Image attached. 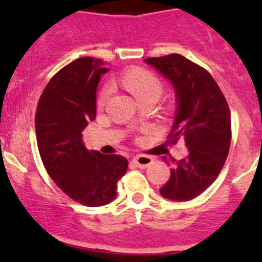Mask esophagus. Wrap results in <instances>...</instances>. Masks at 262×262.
<instances>
[{
	"label": "esophagus",
	"mask_w": 262,
	"mask_h": 262,
	"mask_svg": "<svg viewBox=\"0 0 262 262\" xmlns=\"http://www.w3.org/2000/svg\"><path fill=\"white\" fill-rule=\"evenodd\" d=\"M133 164L135 166H138V168H148V166L151 165L152 163H154V160H152V157L149 156H144V155H139V156H135L133 160Z\"/></svg>",
	"instance_id": "1"
}]
</instances>
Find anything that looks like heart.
<instances>
[{
  "instance_id": "b5f03b06",
  "label": "heart",
  "mask_w": 262,
  "mask_h": 262,
  "mask_svg": "<svg viewBox=\"0 0 262 262\" xmlns=\"http://www.w3.org/2000/svg\"><path fill=\"white\" fill-rule=\"evenodd\" d=\"M120 82L128 90L129 93L134 94L139 102L148 98H159L164 90L163 81L160 80L159 76L155 75L154 72L144 68H131L126 71L120 76ZM110 84H103L97 93V107H103L107 102L108 97L111 94Z\"/></svg>"
}]
</instances>
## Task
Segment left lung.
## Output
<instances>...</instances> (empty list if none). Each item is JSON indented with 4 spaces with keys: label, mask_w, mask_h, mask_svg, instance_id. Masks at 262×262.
<instances>
[{
    "label": "left lung",
    "mask_w": 262,
    "mask_h": 262,
    "mask_svg": "<svg viewBox=\"0 0 262 262\" xmlns=\"http://www.w3.org/2000/svg\"><path fill=\"white\" fill-rule=\"evenodd\" d=\"M170 80L177 94V114L168 144L182 139L187 156L170 169V177L160 189L172 201H190L205 191L223 169L231 144V114L216 81L201 66L182 55L148 57ZM166 161V159L164 157Z\"/></svg>",
    "instance_id": "1"
}]
</instances>
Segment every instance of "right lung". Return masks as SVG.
Listing matches in <instances>:
<instances>
[{
	"mask_svg": "<svg viewBox=\"0 0 262 262\" xmlns=\"http://www.w3.org/2000/svg\"><path fill=\"white\" fill-rule=\"evenodd\" d=\"M101 59L80 57L60 69L45 88L35 114L39 154L46 170L69 198L98 207L117 198V184L128 168L119 155L89 152L82 131L96 119Z\"/></svg>",
	"mask_w": 262,
	"mask_h": 262,
	"instance_id": "1",
	"label": "right lung"
}]
</instances>
